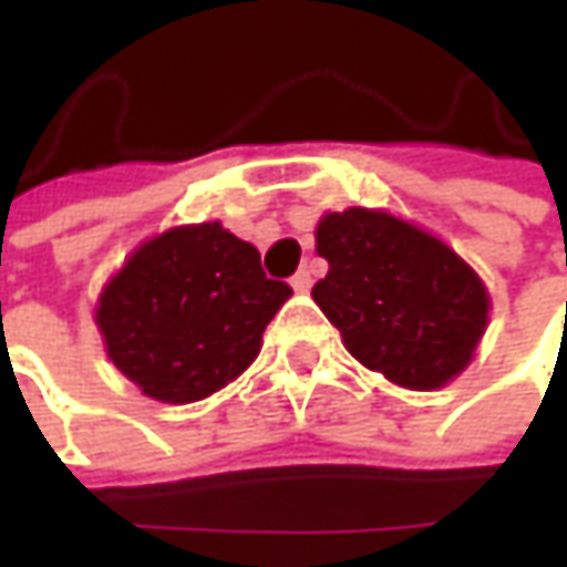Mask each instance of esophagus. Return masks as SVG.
I'll use <instances>...</instances> for the list:
<instances>
[{
	"label": "esophagus",
	"instance_id": "esophagus-1",
	"mask_svg": "<svg viewBox=\"0 0 567 567\" xmlns=\"http://www.w3.org/2000/svg\"><path fill=\"white\" fill-rule=\"evenodd\" d=\"M290 284H293V290H299V293H302V290H309V287H312V274L306 271V268H299V271L290 277Z\"/></svg>",
	"mask_w": 567,
	"mask_h": 567
}]
</instances>
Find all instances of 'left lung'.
Masks as SVG:
<instances>
[{
  "label": "left lung",
  "mask_w": 567,
  "mask_h": 567,
  "mask_svg": "<svg viewBox=\"0 0 567 567\" xmlns=\"http://www.w3.org/2000/svg\"><path fill=\"white\" fill-rule=\"evenodd\" d=\"M316 239L328 274L312 296L362 365L432 391L473 360L489 296L445 243L365 207L328 214Z\"/></svg>",
  "instance_id": "1"
}]
</instances>
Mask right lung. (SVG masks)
I'll use <instances>...</instances> for the list:
<instances>
[{"label": "right lung", "mask_w": 567, "mask_h": 567, "mask_svg": "<svg viewBox=\"0 0 567 567\" xmlns=\"http://www.w3.org/2000/svg\"><path fill=\"white\" fill-rule=\"evenodd\" d=\"M290 284L261 271L255 246L220 224L144 243L100 293L106 353L147 398L202 401L258 357Z\"/></svg>", "instance_id": "obj_1"}]
</instances>
